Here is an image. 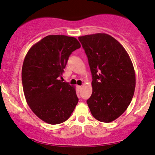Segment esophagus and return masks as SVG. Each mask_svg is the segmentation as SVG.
Listing matches in <instances>:
<instances>
[{"label":"esophagus","mask_w":155,"mask_h":155,"mask_svg":"<svg viewBox=\"0 0 155 155\" xmlns=\"http://www.w3.org/2000/svg\"><path fill=\"white\" fill-rule=\"evenodd\" d=\"M77 88H78V90L81 91L82 89V86H77Z\"/></svg>","instance_id":"esophagus-1"}]
</instances>
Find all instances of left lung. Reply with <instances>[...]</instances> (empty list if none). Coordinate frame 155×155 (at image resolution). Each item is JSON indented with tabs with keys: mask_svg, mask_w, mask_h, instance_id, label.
<instances>
[{
	"mask_svg": "<svg viewBox=\"0 0 155 155\" xmlns=\"http://www.w3.org/2000/svg\"><path fill=\"white\" fill-rule=\"evenodd\" d=\"M92 74L93 92L87 104L95 119L109 123L131 102L136 88L134 65L125 48L110 35L79 36Z\"/></svg>",
	"mask_w": 155,
	"mask_h": 155,
	"instance_id": "1",
	"label": "left lung"
}]
</instances>
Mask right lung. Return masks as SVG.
Listing matches in <instances>:
<instances>
[{
  "label": "right lung",
  "mask_w": 155,
  "mask_h": 155,
  "mask_svg": "<svg viewBox=\"0 0 155 155\" xmlns=\"http://www.w3.org/2000/svg\"><path fill=\"white\" fill-rule=\"evenodd\" d=\"M81 48L74 37L49 35L29 50L21 70L28 105L41 120L59 124L69 118L78 99L74 86L58 79L69 55Z\"/></svg>",
  "instance_id": "obj_1"
}]
</instances>
